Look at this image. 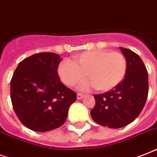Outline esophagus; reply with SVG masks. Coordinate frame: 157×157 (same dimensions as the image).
I'll return each mask as SVG.
<instances>
[{"label": "esophagus", "instance_id": "34e87169", "mask_svg": "<svg viewBox=\"0 0 157 157\" xmlns=\"http://www.w3.org/2000/svg\"><path fill=\"white\" fill-rule=\"evenodd\" d=\"M83 98H84V94H77V95H76V98L78 99V100H81V99H82Z\"/></svg>", "mask_w": 157, "mask_h": 157}]
</instances>
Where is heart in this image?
<instances>
[{"label":"heart","mask_w":157,"mask_h":157,"mask_svg":"<svg viewBox=\"0 0 157 157\" xmlns=\"http://www.w3.org/2000/svg\"><path fill=\"white\" fill-rule=\"evenodd\" d=\"M127 72V60L122 53L105 50L82 52L75 56V63L69 59L62 61L58 74L67 86L72 87L86 78L90 81L81 85L88 90L95 87L101 92H107L118 86Z\"/></svg>","instance_id":"heart-1"}]
</instances>
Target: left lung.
<instances>
[{
    "label": "left lung",
    "mask_w": 157,
    "mask_h": 157,
    "mask_svg": "<svg viewBox=\"0 0 157 157\" xmlns=\"http://www.w3.org/2000/svg\"><path fill=\"white\" fill-rule=\"evenodd\" d=\"M127 60L122 82L110 91L95 94L96 105L90 112L94 122L103 127L120 128L133 122L142 111L148 94V74L138 55L120 48Z\"/></svg>",
    "instance_id": "left-lung-1"
}]
</instances>
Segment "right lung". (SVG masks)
Masks as SVG:
<instances>
[{"label": "right lung", "mask_w": 157, "mask_h": 157, "mask_svg": "<svg viewBox=\"0 0 157 157\" xmlns=\"http://www.w3.org/2000/svg\"><path fill=\"white\" fill-rule=\"evenodd\" d=\"M62 59L52 52L32 55L18 63L10 82L13 107L29 129L44 132L61 127L76 94L59 80Z\"/></svg>", "instance_id": "1"}]
</instances>
